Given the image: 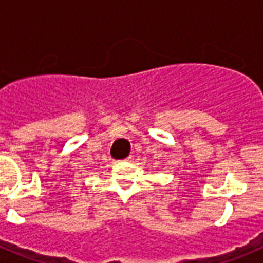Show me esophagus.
Here are the masks:
<instances>
[{"instance_id":"esophagus-1","label":"esophagus","mask_w":263,"mask_h":263,"mask_svg":"<svg viewBox=\"0 0 263 263\" xmlns=\"http://www.w3.org/2000/svg\"><path fill=\"white\" fill-rule=\"evenodd\" d=\"M132 160H133V158H132V157H127L126 159H125V162H132Z\"/></svg>"}]
</instances>
